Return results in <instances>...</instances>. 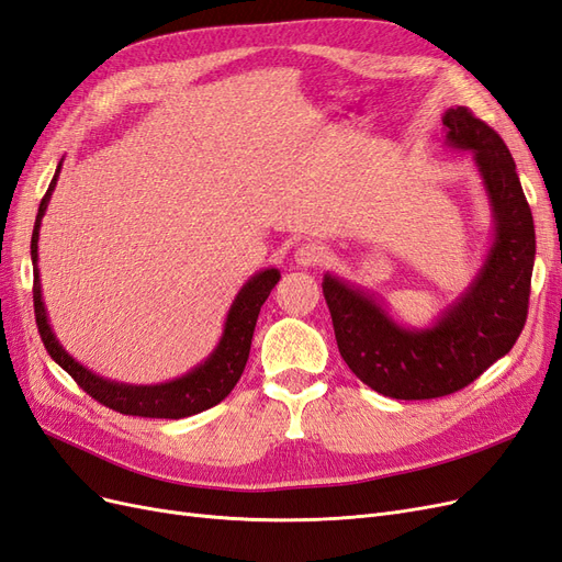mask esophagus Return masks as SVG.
<instances>
[{
	"instance_id": "1",
	"label": "esophagus",
	"mask_w": 562,
	"mask_h": 562,
	"mask_svg": "<svg viewBox=\"0 0 562 562\" xmlns=\"http://www.w3.org/2000/svg\"><path fill=\"white\" fill-rule=\"evenodd\" d=\"M323 258H326V250H323V246L318 244H300L297 250H295V262L300 267H314V265H321Z\"/></svg>"
}]
</instances>
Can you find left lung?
Masks as SVG:
<instances>
[{
	"instance_id": "left-lung-1",
	"label": "left lung",
	"mask_w": 562,
	"mask_h": 562,
	"mask_svg": "<svg viewBox=\"0 0 562 562\" xmlns=\"http://www.w3.org/2000/svg\"><path fill=\"white\" fill-rule=\"evenodd\" d=\"M446 145L471 151L490 201L492 246L479 274L429 328H405L384 304L345 279L323 277L337 349L378 394L424 401L454 394L512 351L527 318L535 223L499 135L467 108L443 114Z\"/></svg>"
}]
</instances>
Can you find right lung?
<instances>
[{
  "label": "right lung",
  "instance_id": "add662e5",
  "mask_svg": "<svg viewBox=\"0 0 562 562\" xmlns=\"http://www.w3.org/2000/svg\"><path fill=\"white\" fill-rule=\"evenodd\" d=\"M60 166L63 161L58 164L56 176L50 180L48 190L40 203V213L35 220V229H32V244H30L32 271H35V285H32V297H35V318H37L42 342L50 353V359H54L67 375L87 391L91 398L112 407V411L122 415L182 419L217 405L241 378L248 353H250V339L255 333V323H258L260 307L269 297L271 288L279 283L281 271L277 267H269L258 271V274H252L244 283V288L236 293L232 307L227 312L225 330H223V337H220L217 347L213 349V353L206 361H201L190 372H184L182 378L161 382V384H126V382L100 378L93 370L83 368L79 361H75L72 356L63 349L54 328H50L48 314L42 300V281H40V267H37L40 227L50 201V192L56 190Z\"/></svg>",
  "mask_w": 562,
  "mask_h": 562
}]
</instances>
